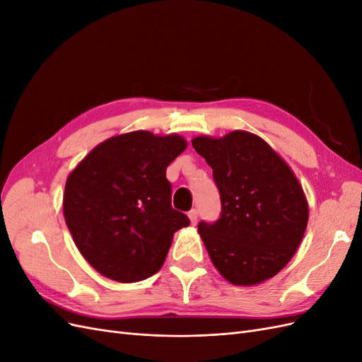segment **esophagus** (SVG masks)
I'll return each instance as SVG.
<instances>
[{
  "mask_svg": "<svg viewBox=\"0 0 362 362\" xmlns=\"http://www.w3.org/2000/svg\"><path fill=\"white\" fill-rule=\"evenodd\" d=\"M198 217H199L198 210H190V211H189V218H190V223H192V225L198 223Z\"/></svg>",
  "mask_w": 362,
  "mask_h": 362,
  "instance_id": "obj_1",
  "label": "esophagus"
}]
</instances>
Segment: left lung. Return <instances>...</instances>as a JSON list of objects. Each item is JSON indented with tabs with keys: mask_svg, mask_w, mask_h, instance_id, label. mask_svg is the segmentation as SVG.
<instances>
[{
	"mask_svg": "<svg viewBox=\"0 0 362 362\" xmlns=\"http://www.w3.org/2000/svg\"><path fill=\"white\" fill-rule=\"evenodd\" d=\"M192 145L211 166L221 192V218L198 225L214 267L234 286L273 278L288 264L308 225V201L294 172L249 131L198 136Z\"/></svg>",
	"mask_w": 362,
	"mask_h": 362,
	"instance_id": "left-lung-1",
	"label": "left lung"
}]
</instances>
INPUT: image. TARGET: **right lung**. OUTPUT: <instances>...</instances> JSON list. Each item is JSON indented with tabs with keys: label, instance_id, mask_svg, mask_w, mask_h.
Segmentation results:
<instances>
[{
	"label": "right lung",
	"instance_id": "right-lung-1",
	"mask_svg": "<svg viewBox=\"0 0 362 362\" xmlns=\"http://www.w3.org/2000/svg\"><path fill=\"white\" fill-rule=\"evenodd\" d=\"M187 148L180 134L131 131L96 145L69 173L63 214L75 246L103 276L144 281L161 269L189 217L173 210L166 168Z\"/></svg>",
	"mask_w": 362,
	"mask_h": 362
}]
</instances>
